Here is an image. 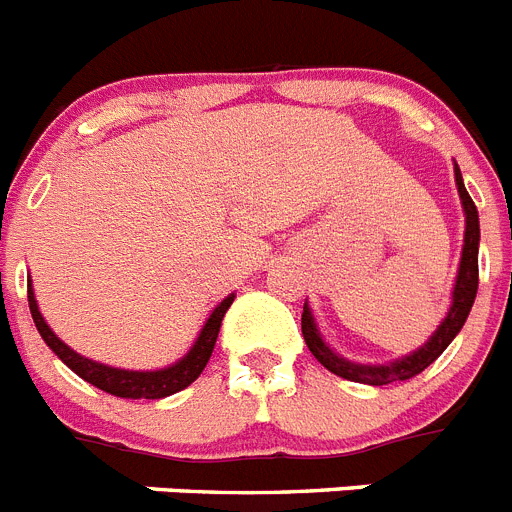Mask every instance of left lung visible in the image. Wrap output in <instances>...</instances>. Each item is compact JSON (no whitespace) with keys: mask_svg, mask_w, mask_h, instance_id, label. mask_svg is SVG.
Masks as SVG:
<instances>
[{"mask_svg":"<svg viewBox=\"0 0 512 512\" xmlns=\"http://www.w3.org/2000/svg\"><path fill=\"white\" fill-rule=\"evenodd\" d=\"M456 173V186L458 196H461V207H464L466 217V230H464V248H461V264H458L456 285H453L451 295V308L445 313V318L440 321V326L435 329V334L427 339L425 344L409 355L399 357V360L383 362V365H365V362H352L347 357L336 355L334 349L326 344V339L318 331V323L313 318V310L310 305H303V336L308 349L313 352L323 368L331 370L339 378H347V381L365 383V386H388V383L396 381H409L414 375H419L425 368H430L432 362L438 360L445 352V347L456 339V334L464 329L466 318H469V310L474 305L476 287H479V212H476L474 202H471L469 191L464 186V176L458 165L453 168Z\"/></svg>","mask_w":512,"mask_h":512,"instance_id":"8db88e82","label":"left lung"}]
</instances>
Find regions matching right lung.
Masks as SVG:
<instances>
[{
    "mask_svg": "<svg viewBox=\"0 0 512 512\" xmlns=\"http://www.w3.org/2000/svg\"><path fill=\"white\" fill-rule=\"evenodd\" d=\"M233 300L235 292H230V295L209 313L202 331H199V336L194 339L191 349L181 357V360H176L173 365L160 370H124L113 368V365H103V362H95L90 360V357L77 355L72 347H67V344L61 342L59 336L51 331L46 318L41 316V310H38L33 285H28L30 316L36 321L38 334L43 336V342L48 344V349H51L69 370H74V373L80 375L82 381L93 383L100 391L111 393V396H121V399H165V396H173V393L191 386V383L202 375V370L207 368L214 342H217V334H220L222 318H225L227 308L233 305Z\"/></svg>",
    "mask_w": 512,
    "mask_h": 512,
    "instance_id": "1",
    "label": "right lung"
}]
</instances>
